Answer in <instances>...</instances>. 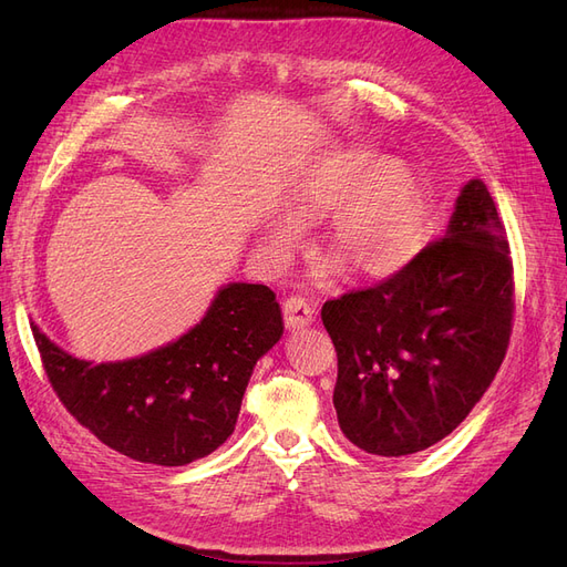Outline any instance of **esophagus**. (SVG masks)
<instances>
[{
    "mask_svg": "<svg viewBox=\"0 0 567 567\" xmlns=\"http://www.w3.org/2000/svg\"><path fill=\"white\" fill-rule=\"evenodd\" d=\"M315 312H317V302L307 300L302 296H290L284 302V321L288 329H305L315 321Z\"/></svg>",
    "mask_w": 567,
    "mask_h": 567,
    "instance_id": "esophagus-1",
    "label": "esophagus"
}]
</instances>
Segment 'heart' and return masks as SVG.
<instances>
[{"label":"heart","instance_id":"obj_1","mask_svg":"<svg viewBox=\"0 0 567 567\" xmlns=\"http://www.w3.org/2000/svg\"><path fill=\"white\" fill-rule=\"evenodd\" d=\"M286 215L262 225L265 246L288 255L300 244V225H319L323 248L354 274L385 279L402 271L423 250L427 198L419 175L369 146H348L319 156L286 196Z\"/></svg>","mask_w":567,"mask_h":567}]
</instances>
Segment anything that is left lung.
I'll list each match as a JSON object with an SVG mask.
<instances>
[{
    "label": "left lung",
    "mask_w": 567,
    "mask_h": 567,
    "mask_svg": "<svg viewBox=\"0 0 567 567\" xmlns=\"http://www.w3.org/2000/svg\"><path fill=\"white\" fill-rule=\"evenodd\" d=\"M508 252L487 186L471 179L440 241L390 279L323 302L338 354L333 406L359 450L416 454L471 414L513 329Z\"/></svg>",
    "instance_id": "1"
}]
</instances>
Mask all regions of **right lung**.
<instances>
[{
  "mask_svg": "<svg viewBox=\"0 0 567 567\" xmlns=\"http://www.w3.org/2000/svg\"><path fill=\"white\" fill-rule=\"evenodd\" d=\"M63 406L111 450L156 466H186L234 433L252 367L284 333L274 290L229 284L210 310L165 348L92 364L30 323Z\"/></svg>",
  "mask_w": 567,
  "mask_h": 567,
  "instance_id": "add662e5",
  "label": "right lung"
}]
</instances>
